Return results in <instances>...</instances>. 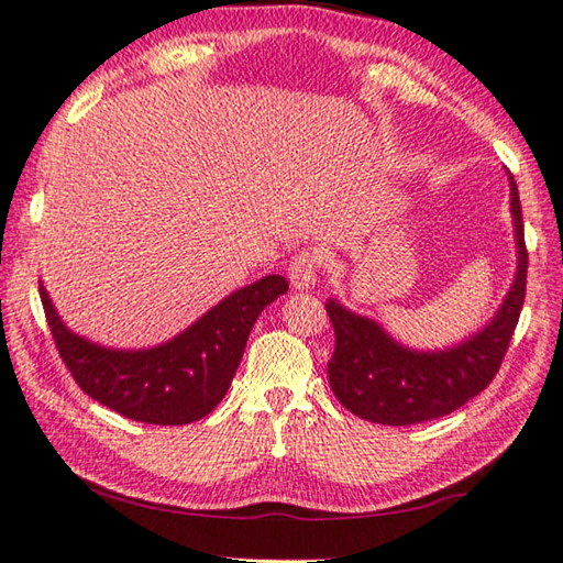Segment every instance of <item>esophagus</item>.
I'll return each instance as SVG.
<instances>
[{"mask_svg":"<svg viewBox=\"0 0 563 563\" xmlns=\"http://www.w3.org/2000/svg\"><path fill=\"white\" fill-rule=\"evenodd\" d=\"M319 256L312 251H300L290 263V283L295 290H312L317 283Z\"/></svg>","mask_w":563,"mask_h":563,"instance_id":"esophagus-1","label":"esophagus"}]
</instances>
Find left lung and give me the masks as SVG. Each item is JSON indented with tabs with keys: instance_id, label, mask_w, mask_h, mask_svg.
Returning <instances> with one entry per match:
<instances>
[{
	"instance_id": "8db88e82",
	"label": "left lung",
	"mask_w": 563,
	"mask_h": 563,
	"mask_svg": "<svg viewBox=\"0 0 563 563\" xmlns=\"http://www.w3.org/2000/svg\"><path fill=\"white\" fill-rule=\"evenodd\" d=\"M510 212L518 246L516 280L494 319L452 349H406L375 319L355 314L336 300L327 302V314L336 333L329 382L345 409L373 423L411 426L452 413L492 385L518 327L528 283L522 210L512 176Z\"/></svg>"
}]
</instances>
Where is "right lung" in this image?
Wrapping results in <instances>:
<instances>
[{"mask_svg":"<svg viewBox=\"0 0 563 563\" xmlns=\"http://www.w3.org/2000/svg\"><path fill=\"white\" fill-rule=\"evenodd\" d=\"M288 292L283 275H266L227 295L176 339L145 351H113L71 333L41 285L57 353L91 399L154 426L200 421L222 401L258 314Z\"/></svg>","mask_w":563,"mask_h":563,"instance_id":"1","label":"right lung"}]
</instances>
